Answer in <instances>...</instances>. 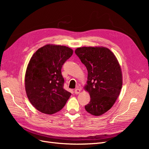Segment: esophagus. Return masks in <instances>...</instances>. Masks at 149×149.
Masks as SVG:
<instances>
[{"label":"esophagus","mask_w":149,"mask_h":149,"mask_svg":"<svg viewBox=\"0 0 149 149\" xmlns=\"http://www.w3.org/2000/svg\"><path fill=\"white\" fill-rule=\"evenodd\" d=\"M80 92H81V89H79V88H76V89L74 90V93H75L76 94H79Z\"/></svg>","instance_id":"1"}]
</instances>
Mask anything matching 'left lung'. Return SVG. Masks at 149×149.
Listing matches in <instances>:
<instances>
[{"label":"left lung","mask_w":149,"mask_h":149,"mask_svg":"<svg viewBox=\"0 0 149 149\" xmlns=\"http://www.w3.org/2000/svg\"><path fill=\"white\" fill-rule=\"evenodd\" d=\"M76 55L86 67L85 89L91 100L85 109L99 116L109 111L118 97L123 85V75L114 54L105 47H80Z\"/></svg>","instance_id":"left-lung-1"}]
</instances>
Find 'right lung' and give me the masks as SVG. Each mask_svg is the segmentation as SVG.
<instances>
[{
  "instance_id": "right-lung-1",
  "label": "right lung",
  "mask_w": 149,
  "mask_h": 149,
  "mask_svg": "<svg viewBox=\"0 0 149 149\" xmlns=\"http://www.w3.org/2000/svg\"><path fill=\"white\" fill-rule=\"evenodd\" d=\"M73 53L65 46L47 45L31 58L25 73V91L31 104L42 113L60 111L70 97L71 93L63 88L61 70Z\"/></svg>"
}]
</instances>
